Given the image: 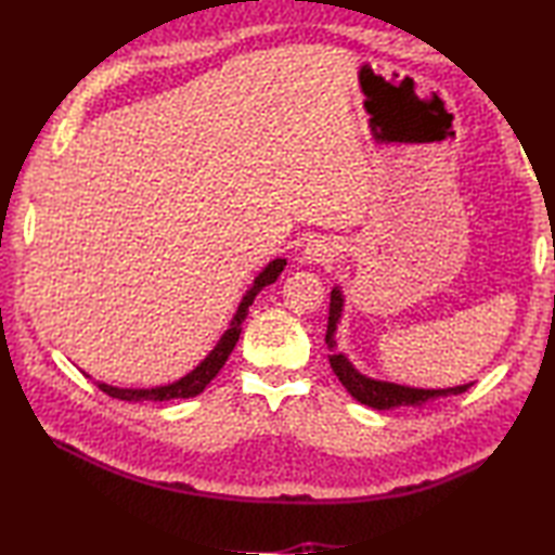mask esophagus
Here are the masks:
<instances>
[{
	"label": "esophagus",
	"instance_id": "1",
	"mask_svg": "<svg viewBox=\"0 0 555 555\" xmlns=\"http://www.w3.org/2000/svg\"><path fill=\"white\" fill-rule=\"evenodd\" d=\"M336 255H338V245L328 238H317L305 245V259H308L310 264L334 262Z\"/></svg>",
	"mask_w": 555,
	"mask_h": 555
}]
</instances>
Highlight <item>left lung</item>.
Wrapping results in <instances>:
<instances>
[{
    "label": "left lung",
    "mask_w": 555,
    "mask_h": 555,
    "mask_svg": "<svg viewBox=\"0 0 555 555\" xmlns=\"http://www.w3.org/2000/svg\"><path fill=\"white\" fill-rule=\"evenodd\" d=\"M340 314H344V293L336 286L332 291V302H328V324H326V346H328V362H332V370L338 376V382L348 388V393L360 400L362 405H370L374 410H393V408H420L429 400L446 398V396H457L465 393L473 382L453 388H412V386H400L391 382H379L372 379V376H364L352 367V362L344 356V352L336 350V326L340 322Z\"/></svg>",
    "instance_id": "8db88e82"
}]
</instances>
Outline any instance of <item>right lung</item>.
<instances>
[{"label": "right lung", "instance_id": "right-lung-1", "mask_svg": "<svg viewBox=\"0 0 555 555\" xmlns=\"http://www.w3.org/2000/svg\"><path fill=\"white\" fill-rule=\"evenodd\" d=\"M284 267H286V259L276 257V259H271V262L262 271H259V274L253 281V286L245 291V296H243V300L238 305V310H235L229 328L219 338V344L215 346V350H211L209 356L203 362H199L193 372H188L185 376H181L179 382L167 384V386H155V388H119V386H109V384L98 382L100 391H104V393L112 396V398L128 400V403H131V400H133V403H138V400H159V403H162V400L193 398L197 393H203L205 388H207V384L215 379V376L219 374V370L223 367V364H227V360L231 356V350L235 348V344H238L241 332H243V322H245V317H247V310H250L253 300L257 298V293L262 291L264 286L274 284L281 271H284Z\"/></svg>", "mask_w": 555, "mask_h": 555}]
</instances>
